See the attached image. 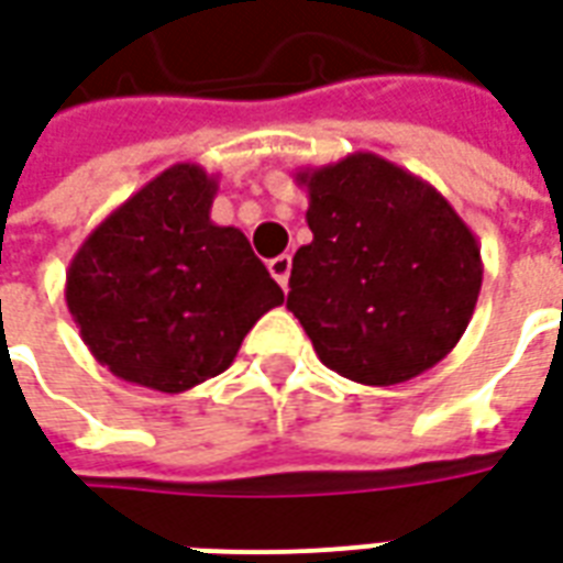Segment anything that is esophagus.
Wrapping results in <instances>:
<instances>
[{
    "instance_id": "34e87169",
    "label": "esophagus",
    "mask_w": 563,
    "mask_h": 563,
    "mask_svg": "<svg viewBox=\"0 0 563 563\" xmlns=\"http://www.w3.org/2000/svg\"><path fill=\"white\" fill-rule=\"evenodd\" d=\"M268 271H271V277L286 289V286H289V274H292V256H289V253H283V256L271 258Z\"/></svg>"
}]
</instances>
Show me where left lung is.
<instances>
[{
	"label": "left lung",
	"instance_id": "obj_1",
	"mask_svg": "<svg viewBox=\"0 0 563 563\" xmlns=\"http://www.w3.org/2000/svg\"><path fill=\"white\" fill-rule=\"evenodd\" d=\"M313 241L286 307L319 362L362 386L419 377L452 353L483 286L476 234L434 186L377 153L301 168Z\"/></svg>",
	"mask_w": 563,
	"mask_h": 563
}]
</instances>
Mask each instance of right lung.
<instances>
[{"label": "right lung", "mask_w": 563, "mask_h": 563, "mask_svg": "<svg viewBox=\"0 0 563 563\" xmlns=\"http://www.w3.org/2000/svg\"><path fill=\"white\" fill-rule=\"evenodd\" d=\"M217 177L177 162L104 217L66 271V305L96 362L186 391L232 365L283 289L234 225L210 220Z\"/></svg>", "instance_id": "1"}]
</instances>
